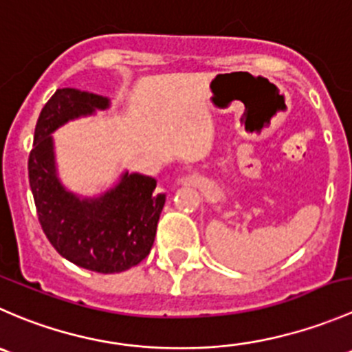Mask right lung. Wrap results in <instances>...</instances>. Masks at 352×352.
I'll return each mask as SVG.
<instances>
[{
	"instance_id": "add662e5",
	"label": "right lung",
	"mask_w": 352,
	"mask_h": 352,
	"mask_svg": "<svg viewBox=\"0 0 352 352\" xmlns=\"http://www.w3.org/2000/svg\"><path fill=\"white\" fill-rule=\"evenodd\" d=\"M107 106L109 100L97 94L58 89L41 111L29 155L30 190L46 238L66 260L100 274L123 272L151 253L166 204L151 176L124 173L116 188L92 200H80L58 181L50 135Z\"/></svg>"
}]
</instances>
